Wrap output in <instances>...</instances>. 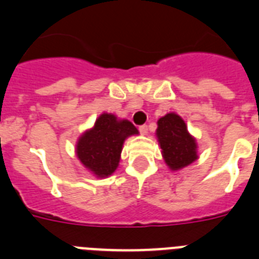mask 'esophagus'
<instances>
[{
  "label": "esophagus",
  "instance_id": "34e87169",
  "mask_svg": "<svg viewBox=\"0 0 259 259\" xmlns=\"http://www.w3.org/2000/svg\"><path fill=\"white\" fill-rule=\"evenodd\" d=\"M138 129H139V133H141L142 135H146L147 133H148V127H147V125H141Z\"/></svg>",
  "mask_w": 259,
  "mask_h": 259
}]
</instances>
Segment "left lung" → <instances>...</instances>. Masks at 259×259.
Listing matches in <instances>:
<instances>
[{
    "mask_svg": "<svg viewBox=\"0 0 259 259\" xmlns=\"http://www.w3.org/2000/svg\"><path fill=\"white\" fill-rule=\"evenodd\" d=\"M156 137L169 169L186 167L199 157L196 139L188 133L186 122L177 113H167L157 121Z\"/></svg>",
    "mask_w": 259,
    "mask_h": 259,
    "instance_id": "left-lung-1",
    "label": "left lung"
}]
</instances>
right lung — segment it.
<instances>
[{
    "label": "right lung",
    "mask_w": 259,
    "mask_h": 259,
    "mask_svg": "<svg viewBox=\"0 0 259 259\" xmlns=\"http://www.w3.org/2000/svg\"><path fill=\"white\" fill-rule=\"evenodd\" d=\"M138 133L130 121L117 120L112 113H102L94 126L78 138V160L98 178H106L117 169L125 139Z\"/></svg>",
    "instance_id": "obj_1"
}]
</instances>
